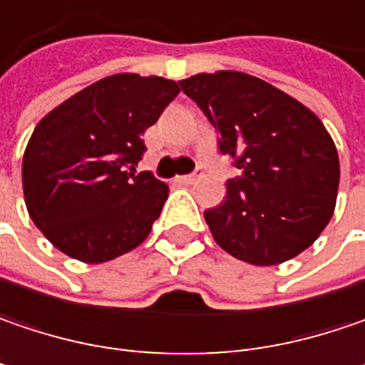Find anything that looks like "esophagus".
I'll return each instance as SVG.
<instances>
[{"label":"esophagus","mask_w":365,"mask_h":365,"mask_svg":"<svg viewBox=\"0 0 365 365\" xmlns=\"http://www.w3.org/2000/svg\"><path fill=\"white\" fill-rule=\"evenodd\" d=\"M196 180H198V175H196V173H192V175H180V178H178V182L183 183V185H190V183L196 182Z\"/></svg>","instance_id":"34e87169"}]
</instances>
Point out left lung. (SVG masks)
Listing matches in <instances>:
<instances>
[{
	"label": "left lung",
	"mask_w": 365,
	"mask_h": 365,
	"mask_svg": "<svg viewBox=\"0 0 365 365\" xmlns=\"http://www.w3.org/2000/svg\"><path fill=\"white\" fill-rule=\"evenodd\" d=\"M235 159L242 178L204 219L215 242L256 267L287 262L329 225L339 155L329 130L297 98L256 76L219 70L180 80Z\"/></svg>",
	"instance_id": "left-lung-1"
}]
</instances>
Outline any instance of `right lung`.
Returning <instances> with one entry per match:
<instances>
[{"instance_id": "add662e5", "label": "right lung", "mask_w": 365, "mask_h": 365, "mask_svg": "<svg viewBox=\"0 0 365 365\" xmlns=\"http://www.w3.org/2000/svg\"><path fill=\"white\" fill-rule=\"evenodd\" d=\"M175 80L113 74L51 109L22 159V190L41 233L70 258L101 264L138 247L169 185L136 173L140 136L178 97Z\"/></svg>"}]
</instances>
